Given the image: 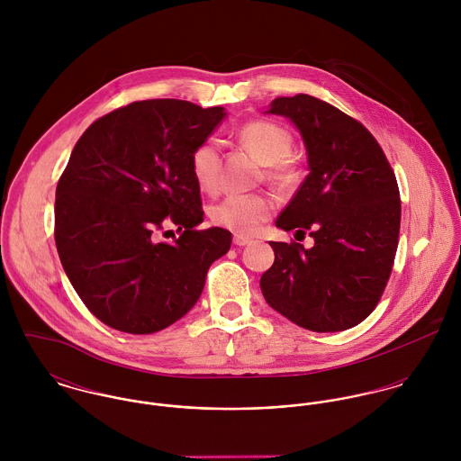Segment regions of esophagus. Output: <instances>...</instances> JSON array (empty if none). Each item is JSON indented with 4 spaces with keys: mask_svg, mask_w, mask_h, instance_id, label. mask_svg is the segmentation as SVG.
I'll use <instances>...</instances> for the list:
<instances>
[{
    "mask_svg": "<svg viewBox=\"0 0 461 461\" xmlns=\"http://www.w3.org/2000/svg\"><path fill=\"white\" fill-rule=\"evenodd\" d=\"M249 243H252L250 238L241 236V234H236V236H234V245H236V247H245V245H249Z\"/></svg>",
    "mask_w": 461,
    "mask_h": 461,
    "instance_id": "34e87169",
    "label": "esophagus"
}]
</instances>
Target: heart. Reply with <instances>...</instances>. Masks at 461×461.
Here are the masks:
<instances>
[{
	"label": "heart",
	"instance_id": "1",
	"mask_svg": "<svg viewBox=\"0 0 461 461\" xmlns=\"http://www.w3.org/2000/svg\"><path fill=\"white\" fill-rule=\"evenodd\" d=\"M238 140L245 149L267 165V179L289 188L300 179V168L289 158L293 150V134L275 121H252L240 128ZM192 176L198 188L214 194L220 186V145L205 140L198 145L190 159ZM275 211V202L267 195H229L214 203L209 211L211 221L236 234H256Z\"/></svg>",
	"mask_w": 461,
	"mask_h": 461
}]
</instances>
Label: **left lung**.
I'll use <instances>...</instances> for the list:
<instances>
[{
    "mask_svg": "<svg viewBox=\"0 0 461 461\" xmlns=\"http://www.w3.org/2000/svg\"><path fill=\"white\" fill-rule=\"evenodd\" d=\"M267 113L296 124L311 170L276 227L309 232L314 247L269 241L275 263L261 276L264 300L302 329L357 327L393 273L401 223L394 170L364 124L318 97H276Z\"/></svg>",
    "mask_w": 461,
    "mask_h": 461,
    "instance_id": "left-lung-1",
    "label": "left lung"
}]
</instances>
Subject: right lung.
<instances>
[{"label": "right lung", "mask_w": 461, "mask_h": 461, "mask_svg": "<svg viewBox=\"0 0 461 461\" xmlns=\"http://www.w3.org/2000/svg\"><path fill=\"white\" fill-rule=\"evenodd\" d=\"M225 117L179 99L136 101L81 134L57 186L55 241L67 276L104 325L170 327L197 303L232 234L203 221L194 150ZM174 242H161L167 227Z\"/></svg>", "instance_id": "add662e5"}]
</instances>
